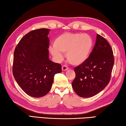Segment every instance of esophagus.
<instances>
[{
  "label": "esophagus",
  "instance_id": "obj_1",
  "mask_svg": "<svg viewBox=\"0 0 126 126\" xmlns=\"http://www.w3.org/2000/svg\"><path fill=\"white\" fill-rule=\"evenodd\" d=\"M62 71H66L68 69V67L66 65H63L62 67Z\"/></svg>",
  "mask_w": 126,
  "mask_h": 126
}]
</instances>
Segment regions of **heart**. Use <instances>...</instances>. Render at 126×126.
Listing matches in <instances>:
<instances>
[{"mask_svg":"<svg viewBox=\"0 0 126 126\" xmlns=\"http://www.w3.org/2000/svg\"><path fill=\"white\" fill-rule=\"evenodd\" d=\"M50 48L52 56L57 61L63 58L61 53H66V58L72 65L84 63L90 55L93 47V40L88 34L65 33L59 35Z\"/></svg>","mask_w":126,"mask_h":126,"instance_id":"heart-1","label":"heart"}]
</instances>
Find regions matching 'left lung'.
<instances>
[{"label": "left lung", "mask_w": 126, "mask_h": 126, "mask_svg": "<svg viewBox=\"0 0 126 126\" xmlns=\"http://www.w3.org/2000/svg\"><path fill=\"white\" fill-rule=\"evenodd\" d=\"M113 50L105 38L97 34L94 47L88 59L74 68L72 87L81 97H93L109 83L114 64Z\"/></svg>", "instance_id": "obj_1"}]
</instances>
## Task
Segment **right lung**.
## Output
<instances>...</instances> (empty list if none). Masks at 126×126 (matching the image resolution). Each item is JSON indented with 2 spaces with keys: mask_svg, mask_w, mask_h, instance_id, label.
Returning <instances> with one entry per match:
<instances>
[{
  "mask_svg": "<svg viewBox=\"0 0 126 126\" xmlns=\"http://www.w3.org/2000/svg\"><path fill=\"white\" fill-rule=\"evenodd\" d=\"M49 29L32 31L19 42L14 53L13 74L17 83L30 96L46 95L55 74L62 72L60 64L49 59Z\"/></svg>",
  "mask_w": 126,
  "mask_h": 126,
  "instance_id": "right-lung-1",
  "label": "right lung"
}]
</instances>
